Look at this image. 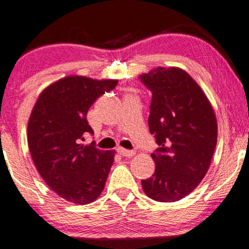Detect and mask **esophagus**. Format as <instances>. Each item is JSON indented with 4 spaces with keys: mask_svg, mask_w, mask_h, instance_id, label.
<instances>
[{
    "mask_svg": "<svg viewBox=\"0 0 249 249\" xmlns=\"http://www.w3.org/2000/svg\"><path fill=\"white\" fill-rule=\"evenodd\" d=\"M118 153L122 156H124V158H131V156L135 155V152L134 151H128V149H124L122 147H119L118 149Z\"/></svg>",
    "mask_w": 249,
    "mask_h": 249,
    "instance_id": "obj_1",
    "label": "esophagus"
}]
</instances>
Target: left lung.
Here are the masks:
<instances>
[{
    "label": "left lung",
    "mask_w": 249,
    "mask_h": 249,
    "mask_svg": "<svg viewBox=\"0 0 249 249\" xmlns=\"http://www.w3.org/2000/svg\"><path fill=\"white\" fill-rule=\"evenodd\" d=\"M152 91L148 127L159 148L155 172L142 180L156 202H177L199 185L210 168L217 139L213 107L198 84L179 68L159 67L139 76Z\"/></svg>",
    "instance_id": "left-lung-1"
}]
</instances>
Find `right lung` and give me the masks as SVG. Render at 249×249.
<instances>
[{"instance_id":"add662e5","label":"right lung","mask_w":249,"mask_h":249,"mask_svg":"<svg viewBox=\"0 0 249 249\" xmlns=\"http://www.w3.org/2000/svg\"><path fill=\"white\" fill-rule=\"evenodd\" d=\"M118 80H95L69 76L40 93L28 121L27 139L37 171L57 195L85 205L103 192L114 161V151H101L95 142L84 145L94 135L87 112Z\"/></svg>"}]
</instances>
